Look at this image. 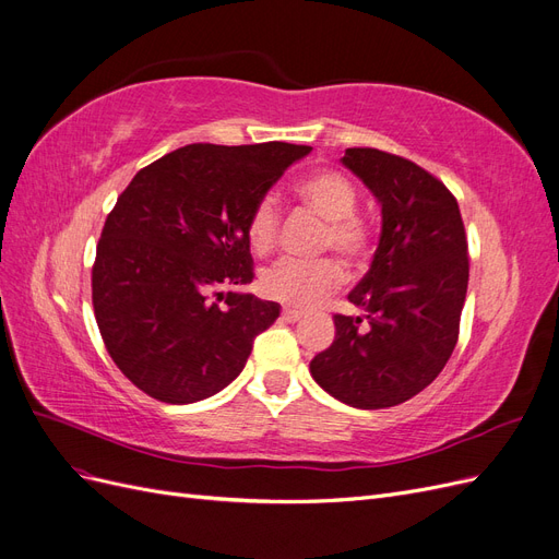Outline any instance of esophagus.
Returning <instances> with one entry per match:
<instances>
[{
	"instance_id": "34e87169",
	"label": "esophagus",
	"mask_w": 559,
	"mask_h": 559,
	"mask_svg": "<svg viewBox=\"0 0 559 559\" xmlns=\"http://www.w3.org/2000/svg\"><path fill=\"white\" fill-rule=\"evenodd\" d=\"M300 317H302V312L296 310V308H284V310H282V319H284V321H298Z\"/></svg>"
}]
</instances>
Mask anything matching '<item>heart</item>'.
I'll use <instances>...</instances> for the list:
<instances>
[{"label":"heart","mask_w":559,"mask_h":559,"mask_svg":"<svg viewBox=\"0 0 559 559\" xmlns=\"http://www.w3.org/2000/svg\"><path fill=\"white\" fill-rule=\"evenodd\" d=\"M294 195L308 210L326 218L319 238L321 249H333L354 267H361L370 259L376 247V228L361 212H357V189L343 173L321 167V170L302 175L294 183ZM280 224V202L267 193L247 216L245 233L249 247L257 253L275 249ZM343 282L345 267L333 257L314 261L286 257L265 270L261 284L267 296L296 308H308L341 289Z\"/></svg>","instance_id":"b5f03b06"}]
</instances>
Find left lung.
<instances>
[{"mask_svg": "<svg viewBox=\"0 0 559 559\" xmlns=\"http://www.w3.org/2000/svg\"><path fill=\"white\" fill-rule=\"evenodd\" d=\"M343 163L380 200L382 235L347 296L366 317H333L335 341L310 373L354 408H392L438 378L460 337L466 230L456 198L417 163L370 146L347 148Z\"/></svg>", "mask_w": 559, "mask_h": 559, "instance_id": "left-lung-1", "label": "left lung"}]
</instances>
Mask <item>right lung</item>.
I'll use <instances>...</instances> for the list:
<instances>
[{
    "instance_id": "right-lung-1",
    "label": "right lung",
    "mask_w": 559,
    "mask_h": 559,
    "mask_svg": "<svg viewBox=\"0 0 559 559\" xmlns=\"http://www.w3.org/2000/svg\"><path fill=\"white\" fill-rule=\"evenodd\" d=\"M312 146L189 144L132 177L93 263V310L121 373L151 399L183 405L242 373L277 302L233 286L253 280L247 216Z\"/></svg>"
}]
</instances>
